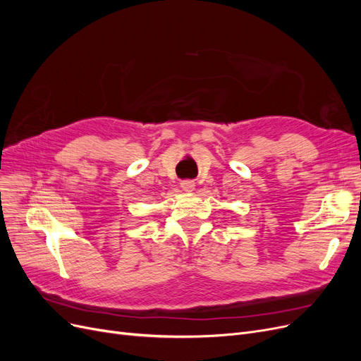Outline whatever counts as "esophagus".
I'll return each instance as SVG.
<instances>
[{
	"label": "esophagus",
	"instance_id": "obj_1",
	"mask_svg": "<svg viewBox=\"0 0 361 361\" xmlns=\"http://www.w3.org/2000/svg\"><path fill=\"white\" fill-rule=\"evenodd\" d=\"M180 187H182V190L183 191H192L194 190V187H195V185H194V182L192 180H190V179H187V180H182L180 182Z\"/></svg>",
	"mask_w": 361,
	"mask_h": 361
}]
</instances>
